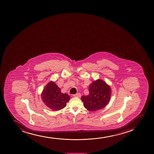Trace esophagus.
<instances>
[{"mask_svg":"<svg viewBox=\"0 0 154 154\" xmlns=\"http://www.w3.org/2000/svg\"><path fill=\"white\" fill-rule=\"evenodd\" d=\"M73 96H74V97H81V94L80 93L76 94L73 95Z\"/></svg>","mask_w":154,"mask_h":154,"instance_id":"obj_1","label":"esophagus"}]
</instances>
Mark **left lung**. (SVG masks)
<instances>
[{
	"label": "left lung",
	"mask_w": 154,
	"mask_h": 154,
	"mask_svg": "<svg viewBox=\"0 0 154 154\" xmlns=\"http://www.w3.org/2000/svg\"><path fill=\"white\" fill-rule=\"evenodd\" d=\"M111 91L104 81L100 79L94 81L89 86V95L81 97L85 108L92 112L103 109L110 100Z\"/></svg>",
	"instance_id": "left-lung-1"
}]
</instances>
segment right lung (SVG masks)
<instances>
[{
    "label": "right lung",
    "mask_w": 154,
    "mask_h": 154,
    "mask_svg": "<svg viewBox=\"0 0 154 154\" xmlns=\"http://www.w3.org/2000/svg\"><path fill=\"white\" fill-rule=\"evenodd\" d=\"M42 100L45 105L54 111H59L66 106L70 97L63 94L55 83L51 81L45 86L42 94Z\"/></svg>",
    "instance_id": "1"
}]
</instances>
